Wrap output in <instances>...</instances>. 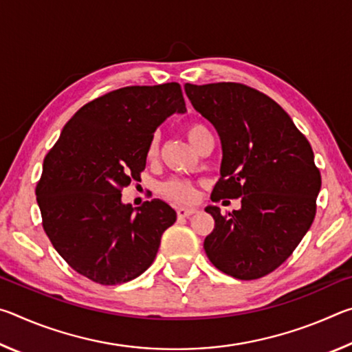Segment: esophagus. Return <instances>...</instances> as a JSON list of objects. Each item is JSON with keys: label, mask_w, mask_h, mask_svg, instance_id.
I'll use <instances>...</instances> for the list:
<instances>
[{"label": "esophagus", "mask_w": 352, "mask_h": 352, "mask_svg": "<svg viewBox=\"0 0 352 352\" xmlns=\"http://www.w3.org/2000/svg\"><path fill=\"white\" fill-rule=\"evenodd\" d=\"M195 211H197V210H194V208H178L177 216L180 219L189 217V216H192V214H195Z\"/></svg>", "instance_id": "esophagus-1"}]
</instances>
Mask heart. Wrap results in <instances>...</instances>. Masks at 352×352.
Instances as JSON below:
<instances>
[{
  "mask_svg": "<svg viewBox=\"0 0 352 352\" xmlns=\"http://www.w3.org/2000/svg\"><path fill=\"white\" fill-rule=\"evenodd\" d=\"M184 135L189 140L190 144L194 147L199 146V142L205 138V136L211 135L210 130H208L204 124L200 122H189L186 127H184ZM158 155V138L153 136L148 142L147 147V158L153 160ZM160 192H162L166 199L172 201H177V204H190L197 197V190L195 186L189 180H184V178H169L160 186Z\"/></svg>",
  "mask_w": 352,
  "mask_h": 352,
  "instance_id": "b5f03b06",
  "label": "heart"
}]
</instances>
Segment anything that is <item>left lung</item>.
Instances as JSON below:
<instances>
[{
    "mask_svg": "<svg viewBox=\"0 0 352 352\" xmlns=\"http://www.w3.org/2000/svg\"><path fill=\"white\" fill-rule=\"evenodd\" d=\"M184 90L222 141V177L211 200L242 204L225 216L206 208L216 222L206 256L242 281L269 275L294 253L317 212L321 175L312 147L283 107L252 87L186 83Z\"/></svg>",
    "mask_w": 352,
    "mask_h": 352,
    "instance_id": "obj_1",
    "label": "left lung"
}]
</instances>
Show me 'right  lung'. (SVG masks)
<instances>
[{"label": "right lung", "instance_id": "obj_1", "mask_svg": "<svg viewBox=\"0 0 352 352\" xmlns=\"http://www.w3.org/2000/svg\"><path fill=\"white\" fill-rule=\"evenodd\" d=\"M184 113L180 83L124 87L76 111L43 162L35 188L52 247L79 275L102 285L132 281L157 256L177 214L163 200L138 210L121 192L141 182L153 132Z\"/></svg>", "mask_w": 352, "mask_h": 352}]
</instances>
